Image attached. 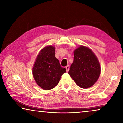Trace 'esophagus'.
<instances>
[{
    "instance_id": "34e87169",
    "label": "esophagus",
    "mask_w": 123,
    "mask_h": 123,
    "mask_svg": "<svg viewBox=\"0 0 123 123\" xmlns=\"http://www.w3.org/2000/svg\"><path fill=\"white\" fill-rule=\"evenodd\" d=\"M69 67H69V65H67V66L66 67V71L67 72H68V71H69Z\"/></svg>"
}]
</instances>
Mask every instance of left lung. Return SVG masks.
Segmentation results:
<instances>
[{
  "instance_id": "1",
  "label": "left lung",
  "mask_w": 123,
  "mask_h": 123,
  "mask_svg": "<svg viewBox=\"0 0 123 123\" xmlns=\"http://www.w3.org/2000/svg\"><path fill=\"white\" fill-rule=\"evenodd\" d=\"M101 72L99 61L88 47L80 45L74 51V60L68 74L76 84L82 88L92 86Z\"/></svg>"
}]
</instances>
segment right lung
<instances>
[{
    "instance_id": "right-lung-1",
    "label": "right lung",
    "mask_w": 123,
    "mask_h": 123,
    "mask_svg": "<svg viewBox=\"0 0 123 123\" xmlns=\"http://www.w3.org/2000/svg\"><path fill=\"white\" fill-rule=\"evenodd\" d=\"M55 47L48 45L39 51L32 68V75L36 84L44 90L54 88L66 72L55 57Z\"/></svg>"
}]
</instances>
